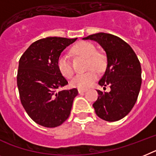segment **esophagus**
I'll return each instance as SVG.
<instances>
[{
	"label": "esophagus",
	"mask_w": 156,
	"mask_h": 156,
	"mask_svg": "<svg viewBox=\"0 0 156 156\" xmlns=\"http://www.w3.org/2000/svg\"><path fill=\"white\" fill-rule=\"evenodd\" d=\"M86 92V90H82V89H78V93L79 94H83V93Z\"/></svg>",
	"instance_id": "esophagus-1"
}]
</instances>
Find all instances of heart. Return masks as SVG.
<instances>
[{"label":"heart","mask_w":156,"mask_h":156,"mask_svg":"<svg viewBox=\"0 0 156 156\" xmlns=\"http://www.w3.org/2000/svg\"><path fill=\"white\" fill-rule=\"evenodd\" d=\"M74 51L77 55L87 58V69L94 68L98 71H101L105 66V56L102 54L98 53L95 46L90 42H81L78 44L74 47ZM57 66L60 73L66 78H70L74 73L70 60L66 55L62 54L58 57ZM94 69H90L84 74H76L70 80V85L82 90L90 87L98 78V73Z\"/></svg>","instance_id":"obj_1"}]
</instances>
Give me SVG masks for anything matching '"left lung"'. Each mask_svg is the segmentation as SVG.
I'll list each match as a JSON object with an SVG mask.
<instances>
[{"mask_svg": "<svg viewBox=\"0 0 156 156\" xmlns=\"http://www.w3.org/2000/svg\"><path fill=\"white\" fill-rule=\"evenodd\" d=\"M82 40L98 42L106 53V70L98 84L109 86L111 90H97L99 96L93 104L96 114L109 122L124 118L136 102L142 82L136 55L126 42L111 34L99 32Z\"/></svg>", "mask_w": 156, "mask_h": 156, "instance_id": "obj_1", "label": "left lung"}]
</instances>
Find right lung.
I'll return each mask as SVG.
<instances>
[{
	"instance_id": "add662e5",
	"label": "right lung",
	"mask_w": 156,
	"mask_h": 156,
	"mask_svg": "<svg viewBox=\"0 0 156 156\" xmlns=\"http://www.w3.org/2000/svg\"><path fill=\"white\" fill-rule=\"evenodd\" d=\"M75 39L47 37L34 42L22 55L17 71L20 101L36 124L59 126L69 117L78 90L58 91L68 82L58 70L57 61Z\"/></svg>"
}]
</instances>
